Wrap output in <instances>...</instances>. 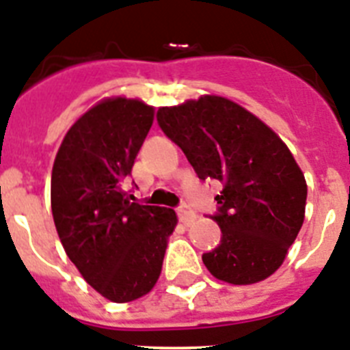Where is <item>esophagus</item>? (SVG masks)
Returning <instances> with one entry per match:
<instances>
[{
	"mask_svg": "<svg viewBox=\"0 0 350 350\" xmlns=\"http://www.w3.org/2000/svg\"><path fill=\"white\" fill-rule=\"evenodd\" d=\"M178 217H180V220L183 222L185 226L193 224V220L198 219V215H196V213H193V211L187 206H181L180 210H178Z\"/></svg>",
	"mask_w": 350,
	"mask_h": 350,
	"instance_id": "34e87169",
	"label": "esophagus"
}]
</instances>
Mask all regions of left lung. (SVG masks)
Returning a JSON list of instances; mask_svg holds the SVG:
<instances>
[{
  "mask_svg": "<svg viewBox=\"0 0 350 350\" xmlns=\"http://www.w3.org/2000/svg\"><path fill=\"white\" fill-rule=\"evenodd\" d=\"M158 124L183 149L201 180H219L222 231L202 263L217 280L260 283L283 265L304 222L308 185L272 128L222 96L158 108Z\"/></svg>",
  "mask_w": 350,
  "mask_h": 350,
  "instance_id": "left-lung-1",
  "label": "left lung"
}]
</instances>
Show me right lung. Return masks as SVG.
<instances>
[{
  "instance_id": "1",
  "label": "right lung",
  "mask_w": 350,
  "mask_h": 350,
  "mask_svg": "<svg viewBox=\"0 0 350 350\" xmlns=\"http://www.w3.org/2000/svg\"><path fill=\"white\" fill-rule=\"evenodd\" d=\"M154 120V107L111 96L85 111L62 140L51 172V211L69 260L111 302L144 297L157 284L170 208L131 202L122 189Z\"/></svg>"
}]
</instances>
